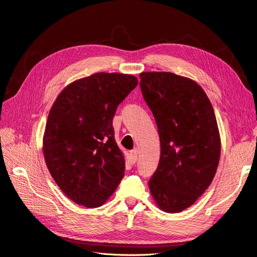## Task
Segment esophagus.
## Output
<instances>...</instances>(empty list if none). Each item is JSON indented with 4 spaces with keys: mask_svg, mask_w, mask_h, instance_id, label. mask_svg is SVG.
Here are the masks:
<instances>
[{
    "mask_svg": "<svg viewBox=\"0 0 257 257\" xmlns=\"http://www.w3.org/2000/svg\"><path fill=\"white\" fill-rule=\"evenodd\" d=\"M129 155H130V158H131V162H134V163L137 162V160H138V151L132 150V151H130Z\"/></svg>",
    "mask_w": 257,
    "mask_h": 257,
    "instance_id": "esophagus-1",
    "label": "esophagus"
}]
</instances>
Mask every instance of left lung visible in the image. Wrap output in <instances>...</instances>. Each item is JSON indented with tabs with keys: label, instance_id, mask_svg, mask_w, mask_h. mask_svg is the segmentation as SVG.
I'll use <instances>...</instances> for the list:
<instances>
[{
	"label": "left lung",
	"instance_id": "obj_1",
	"mask_svg": "<svg viewBox=\"0 0 257 257\" xmlns=\"http://www.w3.org/2000/svg\"><path fill=\"white\" fill-rule=\"evenodd\" d=\"M140 87L160 138L158 168L148 181L163 211L180 212L211 184L221 143L208 97L191 79L172 72H142Z\"/></svg>",
	"mask_w": 257,
	"mask_h": 257
}]
</instances>
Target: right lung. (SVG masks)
Here are the masks:
<instances>
[{"mask_svg": "<svg viewBox=\"0 0 257 257\" xmlns=\"http://www.w3.org/2000/svg\"><path fill=\"white\" fill-rule=\"evenodd\" d=\"M137 85L131 74L98 72L72 82L53 103L44 135L45 160L57 186L76 204L103 205L125 175L112 121Z\"/></svg>", "mask_w": 257, "mask_h": 257, "instance_id": "obj_1", "label": "right lung"}]
</instances>
